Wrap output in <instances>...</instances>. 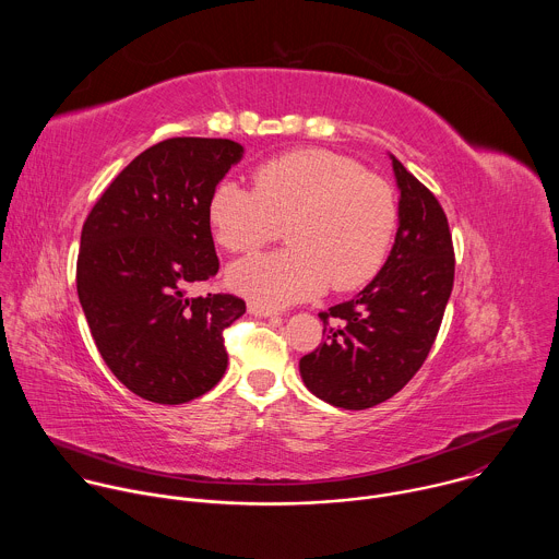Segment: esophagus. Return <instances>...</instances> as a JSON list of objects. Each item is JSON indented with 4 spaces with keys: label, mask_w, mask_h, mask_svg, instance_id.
I'll use <instances>...</instances> for the list:
<instances>
[{
    "label": "esophagus",
    "mask_w": 559,
    "mask_h": 559,
    "mask_svg": "<svg viewBox=\"0 0 559 559\" xmlns=\"http://www.w3.org/2000/svg\"><path fill=\"white\" fill-rule=\"evenodd\" d=\"M248 311L254 313V316H259V318H278V311H276V309L265 307V305H261V302H250V305H248Z\"/></svg>",
    "instance_id": "1"
}]
</instances>
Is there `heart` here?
<instances>
[{
    "label": "heart",
    "instance_id": "obj_1",
    "mask_svg": "<svg viewBox=\"0 0 559 559\" xmlns=\"http://www.w3.org/2000/svg\"><path fill=\"white\" fill-rule=\"evenodd\" d=\"M254 190L223 181L207 201L216 243L252 252L278 236L289 248L254 254L229 267V285L254 302L283 307L349 292L382 267L397 223L391 188L330 150H294L261 164Z\"/></svg>",
    "mask_w": 559,
    "mask_h": 559
}]
</instances>
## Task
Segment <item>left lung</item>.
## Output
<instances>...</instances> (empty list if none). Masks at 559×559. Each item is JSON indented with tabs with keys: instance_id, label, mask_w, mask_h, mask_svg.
I'll return each instance as SVG.
<instances>
[{
	"instance_id": "left-lung-1",
	"label": "left lung",
	"mask_w": 559,
	"mask_h": 559,
	"mask_svg": "<svg viewBox=\"0 0 559 559\" xmlns=\"http://www.w3.org/2000/svg\"><path fill=\"white\" fill-rule=\"evenodd\" d=\"M397 229L376 278L318 313L325 343L300 358L305 386L341 409H369L423 367L453 289V246L438 199L393 154Z\"/></svg>"
}]
</instances>
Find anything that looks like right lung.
<instances>
[{"label": "right lung", "mask_w": 559, "mask_h": 559, "mask_svg": "<svg viewBox=\"0 0 559 559\" xmlns=\"http://www.w3.org/2000/svg\"><path fill=\"white\" fill-rule=\"evenodd\" d=\"M243 152L229 139L156 143L119 173L84 223L79 302L102 358L143 401L190 403L227 369L223 330L246 302L190 298L188 287L218 272L207 201Z\"/></svg>", "instance_id": "add662e5"}]
</instances>
